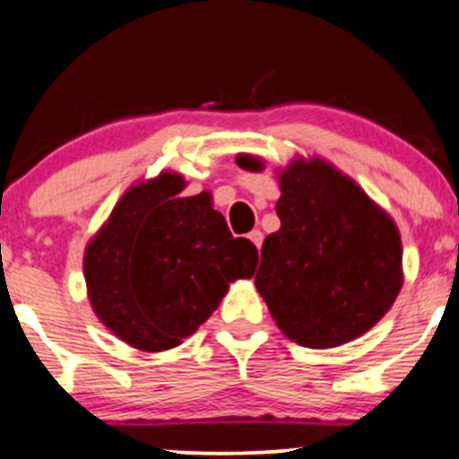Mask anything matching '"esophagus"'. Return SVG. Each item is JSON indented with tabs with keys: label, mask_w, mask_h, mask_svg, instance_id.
Returning <instances> with one entry per match:
<instances>
[{
	"label": "esophagus",
	"mask_w": 459,
	"mask_h": 459,
	"mask_svg": "<svg viewBox=\"0 0 459 459\" xmlns=\"http://www.w3.org/2000/svg\"><path fill=\"white\" fill-rule=\"evenodd\" d=\"M249 240H252V243L256 245V247H261V245H263V231L261 230L249 231Z\"/></svg>",
	"instance_id": "esophagus-1"
}]
</instances>
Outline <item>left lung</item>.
Returning a JSON list of instances; mask_svg holds the SVG:
<instances>
[{"label": "left lung", "mask_w": 459, "mask_h": 459, "mask_svg": "<svg viewBox=\"0 0 459 459\" xmlns=\"http://www.w3.org/2000/svg\"><path fill=\"white\" fill-rule=\"evenodd\" d=\"M249 172L263 160L238 154ZM281 230L264 238L256 290L278 329L302 347L349 342L391 309L403 287L394 219L323 159H294L281 174Z\"/></svg>", "instance_id": "left-lung-1"}]
</instances>
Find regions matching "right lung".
I'll use <instances>...</instances> for the list:
<instances>
[{"label": "right lung", "instance_id": "right-lung-1", "mask_svg": "<svg viewBox=\"0 0 459 459\" xmlns=\"http://www.w3.org/2000/svg\"><path fill=\"white\" fill-rule=\"evenodd\" d=\"M186 181L160 172L132 186L83 256L97 318L130 347H178L212 316L236 278H252L258 249L234 238L210 192L178 196Z\"/></svg>", "mask_w": 459, "mask_h": 459}]
</instances>
